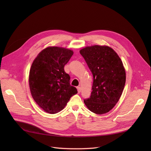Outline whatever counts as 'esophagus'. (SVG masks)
I'll return each mask as SVG.
<instances>
[{"label": "esophagus", "instance_id": "1", "mask_svg": "<svg viewBox=\"0 0 151 151\" xmlns=\"http://www.w3.org/2000/svg\"><path fill=\"white\" fill-rule=\"evenodd\" d=\"M77 91H78V93H81V87H80V86L77 87Z\"/></svg>", "mask_w": 151, "mask_h": 151}]
</instances>
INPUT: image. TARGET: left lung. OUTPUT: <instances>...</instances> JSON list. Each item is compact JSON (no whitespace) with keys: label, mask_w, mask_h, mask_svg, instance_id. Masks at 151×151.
Masks as SVG:
<instances>
[{"label":"left lung","mask_w":151,"mask_h":151,"mask_svg":"<svg viewBox=\"0 0 151 151\" xmlns=\"http://www.w3.org/2000/svg\"><path fill=\"white\" fill-rule=\"evenodd\" d=\"M80 53L93 76L92 92L84 102L96 114L108 113L118 101L125 84L121 59L111 48L106 46L86 47Z\"/></svg>","instance_id":"obj_1"}]
</instances>
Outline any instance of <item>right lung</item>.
I'll list each match as a JSON object with an SVG mask.
<instances>
[{"label":"right lung","mask_w":151,"mask_h":151,"mask_svg":"<svg viewBox=\"0 0 151 151\" xmlns=\"http://www.w3.org/2000/svg\"><path fill=\"white\" fill-rule=\"evenodd\" d=\"M72 55L70 50L48 47L32 63L29 76L31 93L36 103L47 113L60 111L77 93L76 88L70 84V76L64 70Z\"/></svg>","instance_id":"right-lung-1"}]
</instances>
